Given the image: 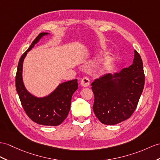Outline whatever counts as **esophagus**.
I'll return each instance as SVG.
<instances>
[{"mask_svg": "<svg viewBox=\"0 0 160 160\" xmlns=\"http://www.w3.org/2000/svg\"><path fill=\"white\" fill-rule=\"evenodd\" d=\"M81 85H82L83 87H88L89 85V80L88 78H87V77L83 78L81 81Z\"/></svg>", "mask_w": 160, "mask_h": 160, "instance_id": "obj_1", "label": "esophagus"}]
</instances>
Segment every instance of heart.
<instances>
[{"label":"heart","instance_id":"obj_1","mask_svg":"<svg viewBox=\"0 0 160 160\" xmlns=\"http://www.w3.org/2000/svg\"><path fill=\"white\" fill-rule=\"evenodd\" d=\"M110 67H111V62H105L97 66L96 71L98 75H102L105 73H107L108 71V70L110 68Z\"/></svg>","mask_w":160,"mask_h":160}]
</instances>
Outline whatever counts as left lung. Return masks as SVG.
Here are the masks:
<instances>
[{
    "label": "left lung",
    "mask_w": 160,
    "mask_h": 160,
    "mask_svg": "<svg viewBox=\"0 0 160 160\" xmlns=\"http://www.w3.org/2000/svg\"><path fill=\"white\" fill-rule=\"evenodd\" d=\"M92 85L93 110L101 123L115 125L133 114L145 85L142 61L134 50L133 63L114 75L108 73Z\"/></svg>",
    "instance_id": "1"
}]
</instances>
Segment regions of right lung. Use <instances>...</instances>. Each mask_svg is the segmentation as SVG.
<instances>
[{"label": "right lung", "mask_w": 160, "mask_h": 160, "mask_svg": "<svg viewBox=\"0 0 160 160\" xmlns=\"http://www.w3.org/2000/svg\"><path fill=\"white\" fill-rule=\"evenodd\" d=\"M49 33L38 35L19 59L15 77V86L26 113L33 122L42 126H59L67 118L71 108L72 96L78 89L77 79L62 83L49 95L37 97L30 93L23 81V63L27 53L32 49L40 39Z\"/></svg>", "instance_id": "add662e5"}]
</instances>
